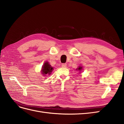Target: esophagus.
I'll return each mask as SVG.
<instances>
[{"label":"esophagus","mask_w":124,"mask_h":124,"mask_svg":"<svg viewBox=\"0 0 124 124\" xmlns=\"http://www.w3.org/2000/svg\"><path fill=\"white\" fill-rule=\"evenodd\" d=\"M62 67H63V68H66L67 66V64L66 63H62Z\"/></svg>","instance_id":"34e87169"}]
</instances>
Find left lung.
Segmentation results:
<instances>
[{"label": "left lung", "mask_w": 124, "mask_h": 124, "mask_svg": "<svg viewBox=\"0 0 124 124\" xmlns=\"http://www.w3.org/2000/svg\"><path fill=\"white\" fill-rule=\"evenodd\" d=\"M82 69V66H79V67H78V68L76 70H78V71H81Z\"/></svg>", "instance_id": "left-lung-1"}]
</instances>
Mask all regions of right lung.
Returning <instances> with one entry per match:
<instances>
[{
    "label": "right lung",
    "mask_w": 124,
    "mask_h": 124,
    "mask_svg": "<svg viewBox=\"0 0 124 124\" xmlns=\"http://www.w3.org/2000/svg\"><path fill=\"white\" fill-rule=\"evenodd\" d=\"M53 69V67H52L49 64L48 62H46L44 63V64L42 67L41 72H42V74H43V75L46 76V74H51Z\"/></svg>",
    "instance_id": "add662e5"
}]
</instances>
